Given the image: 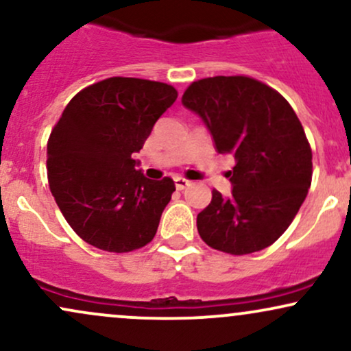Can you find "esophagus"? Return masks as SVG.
Masks as SVG:
<instances>
[{
  "mask_svg": "<svg viewBox=\"0 0 351 351\" xmlns=\"http://www.w3.org/2000/svg\"><path fill=\"white\" fill-rule=\"evenodd\" d=\"M189 184H191V183H189L188 180L181 178V176H176V178H175V186H176V189H180V191H181V189L188 188Z\"/></svg>",
  "mask_w": 351,
  "mask_h": 351,
  "instance_id": "1",
  "label": "esophagus"
}]
</instances>
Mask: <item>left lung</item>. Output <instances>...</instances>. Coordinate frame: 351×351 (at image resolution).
Masks as SVG:
<instances>
[{"label":"left lung","instance_id":"obj_1","mask_svg":"<svg viewBox=\"0 0 351 351\" xmlns=\"http://www.w3.org/2000/svg\"><path fill=\"white\" fill-rule=\"evenodd\" d=\"M181 104L203 120L216 150L231 153V196L213 189L196 217L209 247L263 251L292 223L312 183V150L295 112L277 90L244 75L193 82Z\"/></svg>","mask_w":351,"mask_h":351}]
</instances>
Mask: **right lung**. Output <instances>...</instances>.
Returning a JSON list of instances; mask_svg holds the SVG:
<instances>
[{"instance_id": "add662e5", "label": "right lung", "mask_w": 351, "mask_h": 351, "mask_svg": "<svg viewBox=\"0 0 351 351\" xmlns=\"http://www.w3.org/2000/svg\"><path fill=\"white\" fill-rule=\"evenodd\" d=\"M176 97L168 84L110 77L64 108L47 142V178L60 213L86 243L130 252L155 237L175 183L145 178L132 155Z\"/></svg>"}]
</instances>
